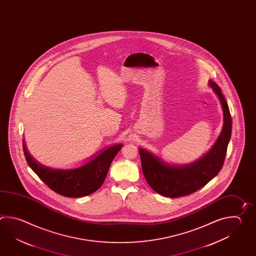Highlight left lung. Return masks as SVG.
<instances>
[{"label": "left lung", "mask_w": 256, "mask_h": 256, "mask_svg": "<svg viewBox=\"0 0 256 256\" xmlns=\"http://www.w3.org/2000/svg\"><path fill=\"white\" fill-rule=\"evenodd\" d=\"M208 84L218 96L224 112L222 130L209 152L192 163L175 165L146 148L138 150L144 177L148 185L162 196L178 198L197 192L220 172L224 163L232 134V118L218 84L210 79Z\"/></svg>", "instance_id": "8db88e82"}]
</instances>
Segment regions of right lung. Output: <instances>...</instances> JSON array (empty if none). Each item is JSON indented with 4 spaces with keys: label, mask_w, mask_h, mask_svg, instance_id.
<instances>
[{
    "label": "right lung",
    "mask_w": 256,
    "mask_h": 256,
    "mask_svg": "<svg viewBox=\"0 0 256 256\" xmlns=\"http://www.w3.org/2000/svg\"><path fill=\"white\" fill-rule=\"evenodd\" d=\"M123 144H116L100 152L81 167L62 170L47 167L36 160L22 140L27 163L37 176L54 192L69 198H78L92 194L101 187L108 172L111 162Z\"/></svg>",
    "instance_id": "add662e5"
}]
</instances>
